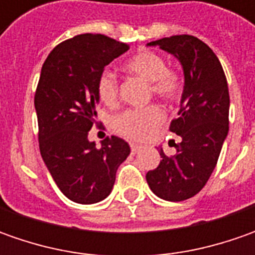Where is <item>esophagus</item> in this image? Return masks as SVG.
Instances as JSON below:
<instances>
[{
	"mask_svg": "<svg viewBox=\"0 0 255 255\" xmlns=\"http://www.w3.org/2000/svg\"><path fill=\"white\" fill-rule=\"evenodd\" d=\"M130 149H132V153H137L142 149V146H140V144H134V143H132V144H130Z\"/></svg>",
	"mask_w": 255,
	"mask_h": 255,
	"instance_id": "1",
	"label": "esophagus"
}]
</instances>
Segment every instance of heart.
<instances>
[{
	"label": "heart",
	"instance_id": "heart-1",
	"mask_svg": "<svg viewBox=\"0 0 255 255\" xmlns=\"http://www.w3.org/2000/svg\"><path fill=\"white\" fill-rule=\"evenodd\" d=\"M125 71L150 84L152 92L163 101L173 102L181 95L183 79L179 72L169 69L162 55L142 49L130 56L125 64ZM98 96L106 106H115L119 99L116 76L111 71H103L98 78ZM163 113L157 106L132 109L115 119V130L130 140H146L162 123Z\"/></svg>",
	"mask_w": 255,
	"mask_h": 255
}]
</instances>
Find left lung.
I'll return each instance as SVG.
<instances>
[{
    "label": "left lung",
    "instance_id": "8db88e82",
    "mask_svg": "<svg viewBox=\"0 0 255 255\" xmlns=\"http://www.w3.org/2000/svg\"><path fill=\"white\" fill-rule=\"evenodd\" d=\"M179 59L184 74L179 118L170 130L181 137L174 156H166L147 171L150 190L163 200L183 201L196 196L214 170L229 133L230 96L219 58L196 36L174 35L149 42Z\"/></svg>",
    "mask_w": 255,
    "mask_h": 255
}]
</instances>
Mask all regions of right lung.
<instances>
[{
  "label": "right lung",
  "mask_w": 255,
  "mask_h": 255,
  "mask_svg": "<svg viewBox=\"0 0 255 255\" xmlns=\"http://www.w3.org/2000/svg\"><path fill=\"white\" fill-rule=\"evenodd\" d=\"M128 49L105 35H76L56 45L42 65L34 101L39 150L59 190L75 203L106 199L130 153L116 136L106 137L101 149L88 139L98 116V78Z\"/></svg>",
  "instance_id": "right-lung-1"
}]
</instances>
